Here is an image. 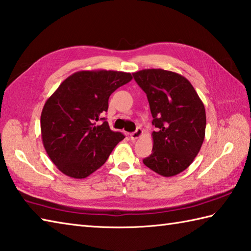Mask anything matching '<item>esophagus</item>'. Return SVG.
<instances>
[{
	"mask_svg": "<svg viewBox=\"0 0 251 251\" xmlns=\"http://www.w3.org/2000/svg\"><path fill=\"white\" fill-rule=\"evenodd\" d=\"M142 132H144V131H142V129L141 128H137L136 129V131H134V132H131V134H130V139L131 140H136V139H138L139 138V137H141L142 136Z\"/></svg>",
	"mask_w": 251,
	"mask_h": 251,
	"instance_id": "esophagus-1",
	"label": "esophagus"
}]
</instances>
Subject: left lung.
<instances>
[{"instance_id":"8db88e82","label":"left lung","mask_w":251,"mask_h":251,"mask_svg":"<svg viewBox=\"0 0 251 251\" xmlns=\"http://www.w3.org/2000/svg\"><path fill=\"white\" fill-rule=\"evenodd\" d=\"M146 92L152 117V153L144 164L164 177L177 175L193 163L204 140L205 110L184 76L161 68L132 74Z\"/></svg>"}]
</instances>
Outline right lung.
Instances as JSON below:
<instances>
[{"label":"right lung","instance_id":"1","mask_svg":"<svg viewBox=\"0 0 251 251\" xmlns=\"http://www.w3.org/2000/svg\"><path fill=\"white\" fill-rule=\"evenodd\" d=\"M131 79L130 73L80 71L67 77L44 103L40 119L43 147L63 174L86 178L125 138L110 129L102 114L112 93Z\"/></svg>","mask_w":251,"mask_h":251}]
</instances>
